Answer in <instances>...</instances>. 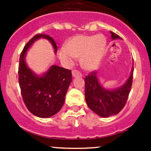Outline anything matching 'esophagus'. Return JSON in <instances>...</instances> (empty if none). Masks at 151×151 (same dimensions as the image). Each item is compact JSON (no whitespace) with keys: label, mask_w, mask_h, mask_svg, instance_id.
Masks as SVG:
<instances>
[{"label":"esophagus","mask_w":151,"mask_h":151,"mask_svg":"<svg viewBox=\"0 0 151 151\" xmlns=\"http://www.w3.org/2000/svg\"><path fill=\"white\" fill-rule=\"evenodd\" d=\"M72 76L74 77H82V74L80 71H77V70H72Z\"/></svg>","instance_id":"esophagus-1"}]
</instances>
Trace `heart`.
I'll use <instances>...</instances> for the list:
<instances>
[{"instance_id": "obj_1", "label": "heart", "mask_w": 151, "mask_h": 151, "mask_svg": "<svg viewBox=\"0 0 151 151\" xmlns=\"http://www.w3.org/2000/svg\"><path fill=\"white\" fill-rule=\"evenodd\" d=\"M106 45L103 35L77 36L68 41L66 46L62 47L58 55L62 61L71 64L74 57H81L82 66L91 70L99 65L102 58Z\"/></svg>"}]
</instances>
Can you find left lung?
Instances as JSON below:
<instances>
[{"label": "left lung", "instance_id": "8db88e82", "mask_svg": "<svg viewBox=\"0 0 151 151\" xmlns=\"http://www.w3.org/2000/svg\"><path fill=\"white\" fill-rule=\"evenodd\" d=\"M112 39H121L111 31ZM134 68L126 83L121 88L109 91L103 88L98 81L96 72L91 71L85 78V100L88 107L103 118L119 113L126 105L133 81Z\"/></svg>", "mask_w": 151, "mask_h": 151}]
</instances>
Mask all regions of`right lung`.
Here are the masks:
<instances>
[{
  "label": "right lung",
  "instance_id": "1",
  "mask_svg": "<svg viewBox=\"0 0 151 151\" xmlns=\"http://www.w3.org/2000/svg\"><path fill=\"white\" fill-rule=\"evenodd\" d=\"M40 38L48 39L55 52L57 45L54 39L46 34L36 35L25 45L20 54L18 68V80L22 99L28 109L39 118H49L60 111L71 82V71L58 66H52L42 77L29 69L25 61L28 49Z\"/></svg>",
  "mask_w": 151,
  "mask_h": 151
}]
</instances>
